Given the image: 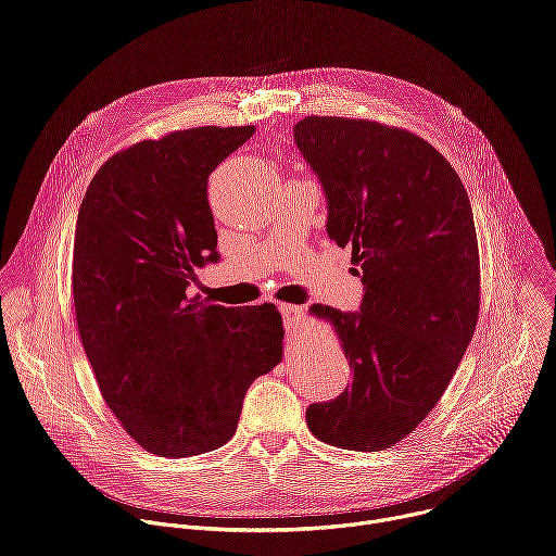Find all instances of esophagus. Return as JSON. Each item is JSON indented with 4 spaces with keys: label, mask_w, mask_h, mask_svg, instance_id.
I'll use <instances>...</instances> for the list:
<instances>
[{
    "label": "esophagus",
    "mask_w": 556,
    "mask_h": 556,
    "mask_svg": "<svg viewBox=\"0 0 556 556\" xmlns=\"http://www.w3.org/2000/svg\"><path fill=\"white\" fill-rule=\"evenodd\" d=\"M283 314V324L290 332H301L305 326V312L299 305H281Z\"/></svg>",
    "instance_id": "1"
}]
</instances>
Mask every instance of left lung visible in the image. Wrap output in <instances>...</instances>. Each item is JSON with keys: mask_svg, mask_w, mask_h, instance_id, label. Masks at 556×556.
I'll return each instance as SVG.
<instances>
[{"mask_svg": "<svg viewBox=\"0 0 556 556\" xmlns=\"http://www.w3.org/2000/svg\"><path fill=\"white\" fill-rule=\"evenodd\" d=\"M294 142L319 178L328 235L352 249L358 312L309 305L350 361L352 384L305 412L321 442L382 451L409 435L448 387L480 314L472 208L446 157L412 131L307 116Z\"/></svg>", "mask_w": 556, "mask_h": 556, "instance_id": "obj_1", "label": "left lung"}]
</instances>
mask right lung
<instances>
[{
    "label": "right lung",
    "instance_id": "add662e5",
    "mask_svg": "<svg viewBox=\"0 0 556 556\" xmlns=\"http://www.w3.org/2000/svg\"><path fill=\"white\" fill-rule=\"evenodd\" d=\"M253 134L195 127L142 140L110 157L78 208V334L108 407L155 455L226 444L253 380L283 358L275 303L226 307L187 292L198 268L219 262L206 180Z\"/></svg>",
    "mask_w": 556,
    "mask_h": 556
}]
</instances>
